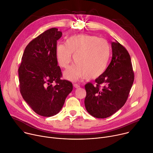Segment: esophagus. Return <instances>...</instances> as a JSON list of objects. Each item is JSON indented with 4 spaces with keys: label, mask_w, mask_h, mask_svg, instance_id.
<instances>
[{
    "label": "esophagus",
    "mask_w": 153,
    "mask_h": 153,
    "mask_svg": "<svg viewBox=\"0 0 153 153\" xmlns=\"http://www.w3.org/2000/svg\"><path fill=\"white\" fill-rule=\"evenodd\" d=\"M74 87L76 88H78L80 87V86L78 85V84H74Z\"/></svg>",
    "instance_id": "esophagus-1"
}]
</instances>
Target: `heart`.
I'll use <instances>...</instances> for the list:
<instances>
[{
	"instance_id": "b5f03b06",
	"label": "heart",
	"mask_w": 153,
	"mask_h": 153,
	"mask_svg": "<svg viewBox=\"0 0 153 153\" xmlns=\"http://www.w3.org/2000/svg\"><path fill=\"white\" fill-rule=\"evenodd\" d=\"M110 54V46L105 39L90 35L71 36L65 45L59 44L55 48V57L61 68H68L74 57L76 65L64 73V77L72 81L101 76L106 71Z\"/></svg>"
}]
</instances>
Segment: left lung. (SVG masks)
I'll return each mask as SVG.
<instances>
[{
	"label": "left lung",
	"instance_id": "1",
	"mask_svg": "<svg viewBox=\"0 0 153 153\" xmlns=\"http://www.w3.org/2000/svg\"><path fill=\"white\" fill-rule=\"evenodd\" d=\"M112 60L105 73L95 80L96 85L88 83L85 86L86 110L98 118L112 115L124 105L134 80L128 51L117 40L112 43Z\"/></svg>",
	"mask_w": 153,
	"mask_h": 153
}]
</instances>
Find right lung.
<instances>
[{"label":"right lung","mask_w":153,"mask_h":153,"mask_svg":"<svg viewBox=\"0 0 153 153\" xmlns=\"http://www.w3.org/2000/svg\"><path fill=\"white\" fill-rule=\"evenodd\" d=\"M62 35L58 29L52 28L33 39L26 46L18 69L23 99L43 117L57 114L73 90L71 82L60 79L61 69L55 57L57 40Z\"/></svg>","instance_id":"right-lung-1"}]
</instances>
